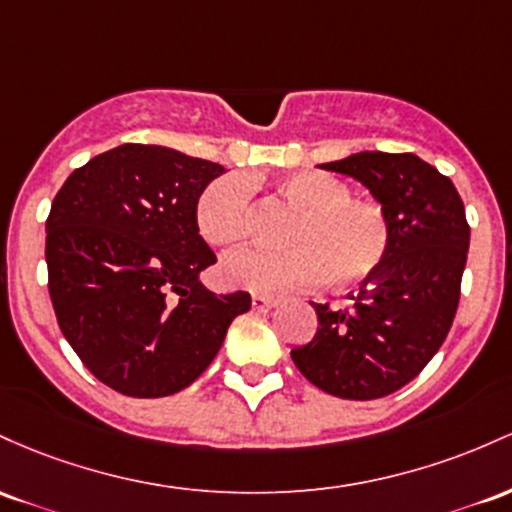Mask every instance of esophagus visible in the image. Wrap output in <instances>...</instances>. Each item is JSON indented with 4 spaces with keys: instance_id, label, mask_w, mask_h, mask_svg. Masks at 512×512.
<instances>
[{
    "instance_id": "34e87169",
    "label": "esophagus",
    "mask_w": 512,
    "mask_h": 512,
    "mask_svg": "<svg viewBox=\"0 0 512 512\" xmlns=\"http://www.w3.org/2000/svg\"><path fill=\"white\" fill-rule=\"evenodd\" d=\"M275 304H278L275 297H263V295L251 297V307H254V312H268V309H273Z\"/></svg>"
}]
</instances>
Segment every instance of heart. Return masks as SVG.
<instances>
[{"label":"heart","mask_w":512,"mask_h":512,"mask_svg":"<svg viewBox=\"0 0 512 512\" xmlns=\"http://www.w3.org/2000/svg\"><path fill=\"white\" fill-rule=\"evenodd\" d=\"M283 191L300 215L285 232L287 249H241L222 261L229 285L258 295H287L319 283L333 285L370 278L387 258L392 227L380 205L353 200L350 188L324 171H300L285 179ZM251 188L239 174L210 181L195 203V225L212 246H234L249 237Z\"/></svg>","instance_id":"obj_1"}]
</instances>
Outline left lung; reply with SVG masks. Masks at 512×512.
Returning <instances> with one entry per match:
<instances>
[{
  "label": "left lung",
  "mask_w": 512,
  "mask_h": 512,
  "mask_svg": "<svg viewBox=\"0 0 512 512\" xmlns=\"http://www.w3.org/2000/svg\"><path fill=\"white\" fill-rule=\"evenodd\" d=\"M321 169L370 188L387 212L392 244L353 307L314 304L317 333L290 355L321 392L380 399L409 384L447 338L467 266L469 222L455 183L411 152H360Z\"/></svg>",
  "instance_id": "1"
}]
</instances>
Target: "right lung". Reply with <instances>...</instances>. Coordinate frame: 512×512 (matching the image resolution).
<instances>
[{
	"label": "right lung",
	"mask_w": 512,
	"mask_h": 512,
	"mask_svg": "<svg viewBox=\"0 0 512 512\" xmlns=\"http://www.w3.org/2000/svg\"><path fill=\"white\" fill-rule=\"evenodd\" d=\"M220 164L159 145H120L74 169L45 220L48 290L86 370L116 392L157 399L198 380L249 292L198 280L217 256L195 203Z\"/></svg>",
	"instance_id": "obj_1"
}]
</instances>
